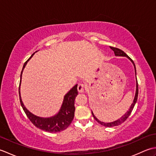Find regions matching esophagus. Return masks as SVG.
<instances>
[{"label": "esophagus", "instance_id": "esophagus-1", "mask_svg": "<svg viewBox=\"0 0 156 156\" xmlns=\"http://www.w3.org/2000/svg\"><path fill=\"white\" fill-rule=\"evenodd\" d=\"M78 92L79 93H82V92H84V86L83 84H79L78 85Z\"/></svg>", "mask_w": 156, "mask_h": 156}]
</instances>
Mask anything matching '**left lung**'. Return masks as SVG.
I'll return each instance as SVG.
<instances>
[{
    "instance_id": "8db88e82",
    "label": "left lung",
    "mask_w": 156,
    "mask_h": 156,
    "mask_svg": "<svg viewBox=\"0 0 156 156\" xmlns=\"http://www.w3.org/2000/svg\"><path fill=\"white\" fill-rule=\"evenodd\" d=\"M111 49H112V51H114L115 56H118V57H126V58H128L129 60L131 62L132 64H133V65L134 66V69H135V78H136V89H135V94L134 99H133V102H132V104L130 106V107H129V109L127 112H125V113L122 116V117H121L119 119H117V120H116V121H112V122H103V121H101L99 120V119H98L97 117H96V116L94 115L93 112H92V116H93V117L94 118L95 120L97 121L98 122H99V123H100L101 125L105 126V127H115V126H118L119 125H121V123H122V122H123L126 120V119H127L129 117V116L130 115L131 112H132V110H133V108L134 107L135 103H136L137 100V97H138V83H137V76H136V68H135V65L134 64L133 61L132 60V59L130 58H129V56L127 54H126L123 51L121 50L120 49H118V48H112V47H111Z\"/></svg>"
}]
</instances>
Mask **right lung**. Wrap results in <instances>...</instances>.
Masks as SVG:
<instances>
[{
  "label": "right lung",
  "mask_w": 156,
  "mask_h": 156,
  "mask_svg": "<svg viewBox=\"0 0 156 156\" xmlns=\"http://www.w3.org/2000/svg\"><path fill=\"white\" fill-rule=\"evenodd\" d=\"M35 54V53H34V54L29 58L28 60L25 63L24 65H23V67L21 73V80H20L19 88L20 102H21V107H23V111H25L26 115L27 116L29 120L31 121L32 123L34 124L36 127L40 129L43 131L50 132V133L60 132L67 128L68 126L71 124L73 119H74L75 112L74 101L76 96L78 95V84H76L74 87H73L70 90L65 94L61 107L59 108V111L55 115L49 117H42L32 113L31 111H29L28 109L26 108L24 104H23L21 97V91H20L21 89H20V87H21V78L23 69L25 68L28 61H29V59L33 57V55Z\"/></svg>",
  "instance_id": "right-lung-1"
}]
</instances>
